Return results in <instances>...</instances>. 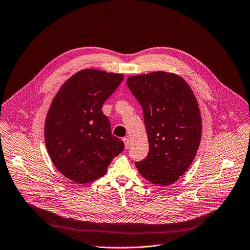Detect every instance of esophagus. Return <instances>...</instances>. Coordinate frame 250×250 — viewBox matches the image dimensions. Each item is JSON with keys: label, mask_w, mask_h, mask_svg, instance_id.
<instances>
[{"label": "esophagus", "mask_w": 250, "mask_h": 250, "mask_svg": "<svg viewBox=\"0 0 250 250\" xmlns=\"http://www.w3.org/2000/svg\"><path fill=\"white\" fill-rule=\"evenodd\" d=\"M123 140H124V142H125V149H128V147H129V139H128L127 137H125Z\"/></svg>", "instance_id": "esophagus-1"}]
</instances>
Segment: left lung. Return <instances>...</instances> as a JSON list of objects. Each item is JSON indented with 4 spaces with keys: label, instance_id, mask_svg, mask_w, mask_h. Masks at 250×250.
I'll list each match as a JSON object with an SVG mask.
<instances>
[{
    "label": "left lung",
    "instance_id": "1",
    "mask_svg": "<svg viewBox=\"0 0 250 250\" xmlns=\"http://www.w3.org/2000/svg\"><path fill=\"white\" fill-rule=\"evenodd\" d=\"M126 84L144 110L149 142L148 155L135 166L152 184L171 185L187 171L200 146L197 99L181 76L165 71L129 76Z\"/></svg>",
    "mask_w": 250,
    "mask_h": 250
}]
</instances>
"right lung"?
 I'll return each mask as SVG.
<instances>
[{
  "label": "right lung",
  "instance_id": "right-lung-1",
  "mask_svg": "<svg viewBox=\"0 0 250 250\" xmlns=\"http://www.w3.org/2000/svg\"><path fill=\"white\" fill-rule=\"evenodd\" d=\"M123 74L88 68L71 76L54 96L44 123V140L57 170L78 184L103 177L125 147L114 136L103 104Z\"/></svg>",
  "mask_w": 250,
  "mask_h": 250
}]
</instances>
